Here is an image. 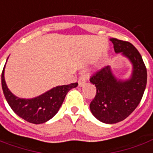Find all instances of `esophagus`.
Returning a JSON list of instances; mask_svg holds the SVG:
<instances>
[{"label":"esophagus","mask_w":153,"mask_h":153,"mask_svg":"<svg viewBox=\"0 0 153 153\" xmlns=\"http://www.w3.org/2000/svg\"><path fill=\"white\" fill-rule=\"evenodd\" d=\"M86 79H87V78L84 75H82L79 78V80H78V83H79V86H83V85H85V82H86Z\"/></svg>","instance_id":"34e87169"}]
</instances>
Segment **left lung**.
<instances>
[{"label": "left lung", "mask_w": 153, "mask_h": 153, "mask_svg": "<svg viewBox=\"0 0 153 153\" xmlns=\"http://www.w3.org/2000/svg\"><path fill=\"white\" fill-rule=\"evenodd\" d=\"M116 53L121 54L132 64L129 79H116L111 66H105L90 77L96 87V94L90 105V111L100 121L115 124L128 117L141 102L146 89L147 74L140 53L129 42L110 39Z\"/></svg>", "instance_id": "8db88e82"}]
</instances>
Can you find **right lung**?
<instances>
[{"mask_svg": "<svg viewBox=\"0 0 153 153\" xmlns=\"http://www.w3.org/2000/svg\"><path fill=\"white\" fill-rule=\"evenodd\" d=\"M5 66L1 74V86L6 100L17 116L30 123L42 124L53 118L59 111L68 91L78 86V83L60 85L35 98H19L7 88L4 77Z\"/></svg>", "mask_w": 153, "mask_h": 153, "instance_id": "add662e5", "label": "right lung"}]
</instances>
